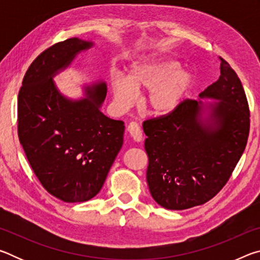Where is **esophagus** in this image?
I'll use <instances>...</instances> for the list:
<instances>
[{
  "label": "esophagus",
  "mask_w": 260,
  "mask_h": 260,
  "mask_svg": "<svg viewBox=\"0 0 260 260\" xmlns=\"http://www.w3.org/2000/svg\"><path fill=\"white\" fill-rule=\"evenodd\" d=\"M127 131H128V133L131 134L132 138H133V140L136 141V142H141V141H142L143 134L138 122L132 121L128 125V127H127Z\"/></svg>",
  "instance_id": "esophagus-1"
}]
</instances>
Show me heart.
<instances>
[{
    "instance_id": "obj_1",
    "label": "heart",
    "mask_w": 260,
    "mask_h": 260,
    "mask_svg": "<svg viewBox=\"0 0 260 260\" xmlns=\"http://www.w3.org/2000/svg\"><path fill=\"white\" fill-rule=\"evenodd\" d=\"M192 74L169 57L134 63L127 77L112 79L114 103L120 110L135 102L136 90H148L144 105L153 116H166L179 107L192 85Z\"/></svg>"
}]
</instances>
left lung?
Returning <instances> with one entry per match:
<instances>
[{
  "label": "left lung",
  "mask_w": 260,
  "mask_h": 260,
  "mask_svg": "<svg viewBox=\"0 0 260 260\" xmlns=\"http://www.w3.org/2000/svg\"><path fill=\"white\" fill-rule=\"evenodd\" d=\"M201 99H213L203 103ZM250 112L243 86L220 57V77L173 112L143 122L147 182L158 204L186 210L225 186L248 142Z\"/></svg>",
  "instance_id": "8db88e82"
}]
</instances>
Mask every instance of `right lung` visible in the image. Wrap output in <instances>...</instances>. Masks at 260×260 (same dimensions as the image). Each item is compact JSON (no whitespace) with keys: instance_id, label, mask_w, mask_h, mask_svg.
<instances>
[{"instance_id":"right-lung-1","label":"right lung","mask_w":260,"mask_h":260,"mask_svg":"<svg viewBox=\"0 0 260 260\" xmlns=\"http://www.w3.org/2000/svg\"><path fill=\"white\" fill-rule=\"evenodd\" d=\"M91 41L71 38L41 52L26 72L18 94V136L43 188L67 203L93 199L124 142V121L101 111L104 81L85 87L86 98L64 96L52 79Z\"/></svg>"}]
</instances>
